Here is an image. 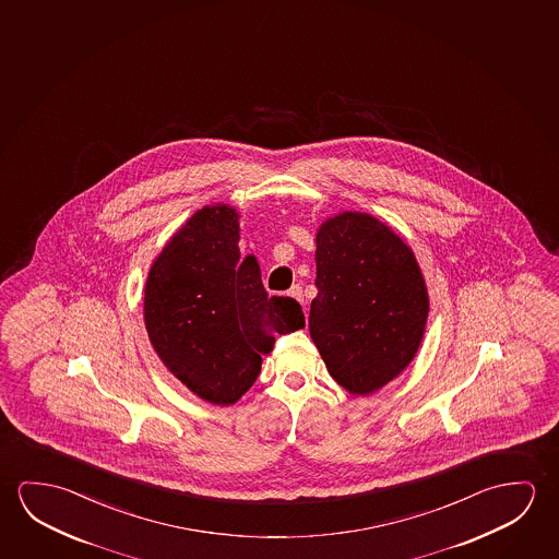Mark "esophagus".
I'll return each mask as SVG.
<instances>
[{
	"mask_svg": "<svg viewBox=\"0 0 559 559\" xmlns=\"http://www.w3.org/2000/svg\"><path fill=\"white\" fill-rule=\"evenodd\" d=\"M289 295H292L293 299H297V301H301L305 305L301 285H293L292 289H289ZM305 312H307V307H305Z\"/></svg>",
	"mask_w": 559,
	"mask_h": 559,
	"instance_id": "34e87169",
	"label": "esophagus"
}]
</instances>
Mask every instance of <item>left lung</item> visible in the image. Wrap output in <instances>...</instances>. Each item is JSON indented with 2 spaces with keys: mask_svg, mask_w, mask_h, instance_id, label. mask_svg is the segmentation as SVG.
Here are the masks:
<instances>
[{
  "mask_svg": "<svg viewBox=\"0 0 559 559\" xmlns=\"http://www.w3.org/2000/svg\"><path fill=\"white\" fill-rule=\"evenodd\" d=\"M314 258L310 337L340 386L371 394L417 354L429 312L426 280L408 245L369 213L322 223Z\"/></svg>",
  "mask_w": 559,
  "mask_h": 559,
  "instance_id": "1",
  "label": "left lung"
}]
</instances>
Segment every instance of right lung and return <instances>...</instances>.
Returning <instances> with one entry per match:
<instances>
[{
	"label": "right lung",
	"instance_id": "right-lung-1",
	"mask_svg": "<svg viewBox=\"0 0 559 559\" xmlns=\"http://www.w3.org/2000/svg\"><path fill=\"white\" fill-rule=\"evenodd\" d=\"M143 319L165 367L217 406L254 384L275 334L305 326L301 305L267 297L257 258H240L239 213L225 204L198 210L160 250Z\"/></svg>",
	"mask_w": 559,
	"mask_h": 559
}]
</instances>
